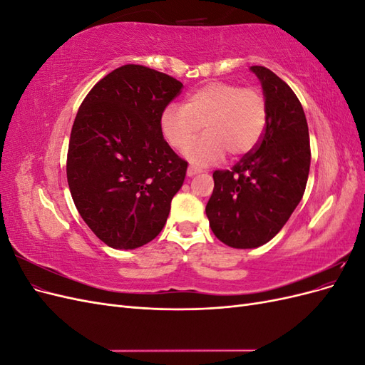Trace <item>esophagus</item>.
I'll return each mask as SVG.
<instances>
[{
	"label": "esophagus",
	"mask_w": 365,
	"mask_h": 365,
	"mask_svg": "<svg viewBox=\"0 0 365 365\" xmlns=\"http://www.w3.org/2000/svg\"><path fill=\"white\" fill-rule=\"evenodd\" d=\"M201 172H202V169L196 168V165H189V168H187V175H189V176L197 175V173H201Z\"/></svg>",
	"instance_id": "esophagus-1"
}]
</instances>
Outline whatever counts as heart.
I'll list each match as a JSON object with an SVG mask.
<instances>
[{
  "label": "heart",
  "mask_w": 365,
  "mask_h": 365,
  "mask_svg": "<svg viewBox=\"0 0 365 365\" xmlns=\"http://www.w3.org/2000/svg\"><path fill=\"white\" fill-rule=\"evenodd\" d=\"M268 105L257 88L213 82L185 97L182 106L169 105L160 117L163 138L184 152L200 134H205L187 152L195 163H215L230 153L237 158L259 145L267 129Z\"/></svg>",
  "instance_id": "obj_1"
}]
</instances>
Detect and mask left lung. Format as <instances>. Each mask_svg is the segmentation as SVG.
I'll return each mask as SVG.
<instances>
[{"instance_id": "obj_1", "label": "left lung", "mask_w": 365, "mask_h": 365, "mask_svg": "<svg viewBox=\"0 0 365 365\" xmlns=\"http://www.w3.org/2000/svg\"><path fill=\"white\" fill-rule=\"evenodd\" d=\"M268 105L259 145L231 170H215L205 213L215 236L231 248H257L288 222L302 201L311 165L303 106L291 86L271 70L254 65Z\"/></svg>"}]
</instances>
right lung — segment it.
I'll return each instance as SVG.
<instances>
[{
    "label": "right lung",
    "mask_w": 365,
    "mask_h": 365,
    "mask_svg": "<svg viewBox=\"0 0 365 365\" xmlns=\"http://www.w3.org/2000/svg\"><path fill=\"white\" fill-rule=\"evenodd\" d=\"M182 83L143 65L98 81L76 114L67 180L77 212L108 247L155 239L185 178L187 161L163 138L160 117Z\"/></svg>",
    "instance_id": "1"
}]
</instances>
